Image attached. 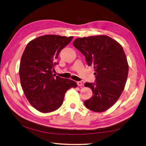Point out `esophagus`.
Instances as JSON below:
<instances>
[{
    "label": "esophagus",
    "mask_w": 146,
    "mask_h": 146,
    "mask_svg": "<svg viewBox=\"0 0 146 146\" xmlns=\"http://www.w3.org/2000/svg\"><path fill=\"white\" fill-rule=\"evenodd\" d=\"M77 85L78 86H82V82H81V81H78V82H77Z\"/></svg>",
    "instance_id": "34e87169"
}]
</instances>
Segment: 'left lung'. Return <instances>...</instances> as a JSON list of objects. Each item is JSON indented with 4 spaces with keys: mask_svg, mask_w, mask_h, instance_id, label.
<instances>
[{
    "mask_svg": "<svg viewBox=\"0 0 146 146\" xmlns=\"http://www.w3.org/2000/svg\"><path fill=\"white\" fill-rule=\"evenodd\" d=\"M73 45L95 69V82L84 84L93 94L84 101L86 107L95 112L105 111L118 100L126 83L129 66L122 47L106 35L78 38Z\"/></svg>",
    "mask_w": 146,
    "mask_h": 146,
    "instance_id": "left-lung-1",
    "label": "left lung"
}]
</instances>
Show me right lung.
<instances>
[{"label":"right lung","instance_id":"add662e5","mask_svg":"<svg viewBox=\"0 0 146 146\" xmlns=\"http://www.w3.org/2000/svg\"><path fill=\"white\" fill-rule=\"evenodd\" d=\"M73 36L56 35L40 36L27 44L19 68L21 86L32 106L42 113L54 111L60 107L69 89L77 86L75 81L55 76L54 66L62 49Z\"/></svg>","mask_w":146,"mask_h":146}]
</instances>
